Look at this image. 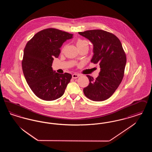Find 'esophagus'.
Returning <instances> with one entry per match:
<instances>
[{"mask_svg": "<svg viewBox=\"0 0 152 152\" xmlns=\"http://www.w3.org/2000/svg\"><path fill=\"white\" fill-rule=\"evenodd\" d=\"M79 77V75H78V74H75V73H74V74H73L72 75V78L73 79H77V78H78Z\"/></svg>", "mask_w": 152, "mask_h": 152, "instance_id": "esophagus-1", "label": "esophagus"}]
</instances>
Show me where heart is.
<instances>
[{"instance_id": "b5f03b06", "label": "heart", "mask_w": 152, "mask_h": 152, "mask_svg": "<svg viewBox=\"0 0 152 152\" xmlns=\"http://www.w3.org/2000/svg\"><path fill=\"white\" fill-rule=\"evenodd\" d=\"M76 45L77 47L78 48H80L82 47H88V42L86 40H83V39H79L77 40V42H76Z\"/></svg>"}]
</instances>
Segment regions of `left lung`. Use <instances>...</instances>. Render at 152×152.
Here are the masks:
<instances>
[{"label":"left lung","instance_id":"left-lung-1","mask_svg":"<svg viewBox=\"0 0 152 152\" xmlns=\"http://www.w3.org/2000/svg\"><path fill=\"white\" fill-rule=\"evenodd\" d=\"M79 34L93 44L94 55L91 61L100 67L96 79L87 75L89 84L84 88V94L93 101L105 100L114 94L124 77L126 58L122 44L115 35L101 29Z\"/></svg>","mask_w":152,"mask_h":152}]
</instances>
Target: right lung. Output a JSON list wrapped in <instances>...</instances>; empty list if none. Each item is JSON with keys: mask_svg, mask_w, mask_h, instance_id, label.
<instances>
[{"mask_svg": "<svg viewBox=\"0 0 152 152\" xmlns=\"http://www.w3.org/2000/svg\"><path fill=\"white\" fill-rule=\"evenodd\" d=\"M73 34L55 28L43 29L27 43L23 53L22 69L28 85L37 97L52 101L61 97L72 75L53 71V58H58L60 48Z\"/></svg>", "mask_w": 152, "mask_h": 152, "instance_id": "1", "label": "right lung"}]
</instances>
